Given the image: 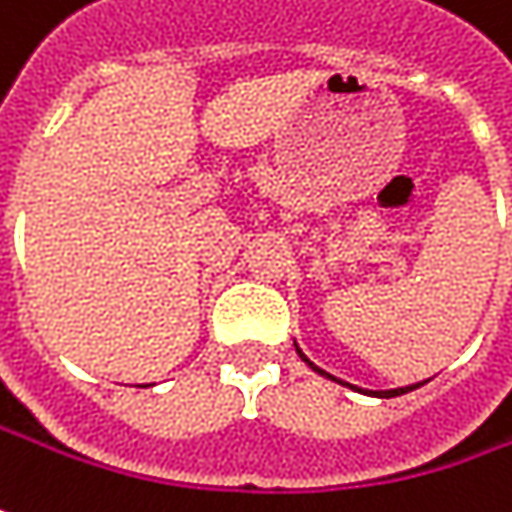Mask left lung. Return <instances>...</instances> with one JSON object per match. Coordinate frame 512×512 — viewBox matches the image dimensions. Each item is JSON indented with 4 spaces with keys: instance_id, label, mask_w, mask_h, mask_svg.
Returning <instances> with one entry per match:
<instances>
[{
    "instance_id": "1",
    "label": "left lung",
    "mask_w": 512,
    "mask_h": 512,
    "mask_svg": "<svg viewBox=\"0 0 512 512\" xmlns=\"http://www.w3.org/2000/svg\"><path fill=\"white\" fill-rule=\"evenodd\" d=\"M295 349H298L300 358H303V361H306L309 367L315 369V372H321V375H326V378H332V381H338L335 375H329V372H323L321 367H315V364H312V361H309V358H306V355L300 352V346H298V344H295ZM338 384H344V381H338ZM346 387H349V389H358V387H352V384H346ZM418 387H421V384H410V387H398V389H378V392H369V395H378V398H395V395H404V392H412V389H418ZM361 392H364V389H361Z\"/></svg>"
}]
</instances>
